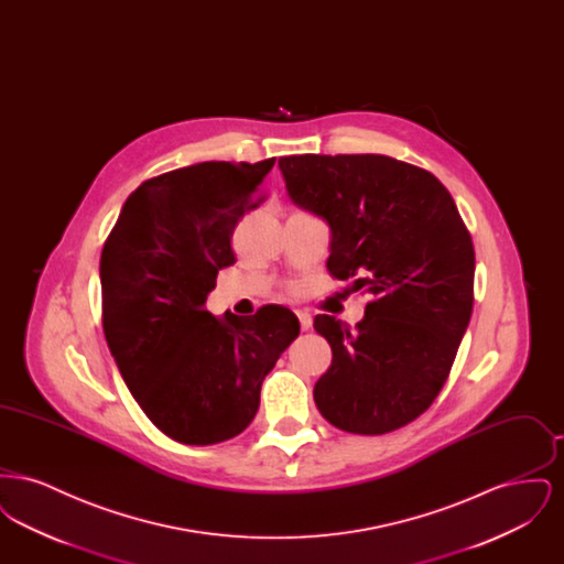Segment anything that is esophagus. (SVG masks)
<instances>
[{
	"mask_svg": "<svg viewBox=\"0 0 564 564\" xmlns=\"http://www.w3.org/2000/svg\"><path fill=\"white\" fill-rule=\"evenodd\" d=\"M295 315H297V322H300V329H302V332H306V329L313 327V317H311L306 311H297Z\"/></svg>",
	"mask_w": 564,
	"mask_h": 564,
	"instance_id": "esophagus-1",
	"label": "esophagus"
}]
</instances>
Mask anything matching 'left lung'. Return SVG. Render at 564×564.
Instances as JSON below:
<instances>
[{
    "instance_id": "8db88e82",
    "label": "left lung",
    "mask_w": 564,
    "mask_h": 564,
    "mask_svg": "<svg viewBox=\"0 0 564 564\" xmlns=\"http://www.w3.org/2000/svg\"><path fill=\"white\" fill-rule=\"evenodd\" d=\"M279 169L295 205L329 224V274L372 295L355 329L315 317L332 347L315 403L338 430H400L442 391L474 308L476 253L455 200L430 171L382 154L285 156Z\"/></svg>"
}]
</instances>
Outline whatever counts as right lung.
Masks as SVG:
<instances>
[{
	"mask_svg": "<svg viewBox=\"0 0 564 564\" xmlns=\"http://www.w3.org/2000/svg\"><path fill=\"white\" fill-rule=\"evenodd\" d=\"M274 159L198 162L143 182L101 251L104 332L145 416L175 442L239 435L260 408L262 380L300 334L290 308L214 317L207 295L237 262L230 239L256 209Z\"/></svg>",
	"mask_w": 564,
	"mask_h": 564,
	"instance_id": "add662e5",
	"label": "right lung"
}]
</instances>
